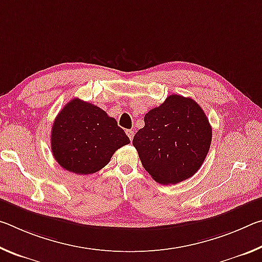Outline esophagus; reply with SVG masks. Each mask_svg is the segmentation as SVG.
Returning <instances> with one entry per match:
<instances>
[{"label":"esophagus","instance_id":"1","mask_svg":"<svg viewBox=\"0 0 262 262\" xmlns=\"http://www.w3.org/2000/svg\"><path fill=\"white\" fill-rule=\"evenodd\" d=\"M126 134L128 135V137H129V140H130V141H133V137H134V134H135L134 130H132V129H127V130H126Z\"/></svg>","mask_w":262,"mask_h":262}]
</instances>
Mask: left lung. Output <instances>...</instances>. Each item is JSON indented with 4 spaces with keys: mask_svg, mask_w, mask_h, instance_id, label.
Here are the masks:
<instances>
[{
    "mask_svg": "<svg viewBox=\"0 0 262 262\" xmlns=\"http://www.w3.org/2000/svg\"><path fill=\"white\" fill-rule=\"evenodd\" d=\"M211 126L196 101L171 95L144 115L133 145L154 180L174 185L198 172L209 151Z\"/></svg>",
    "mask_w": 262,
    "mask_h": 262,
    "instance_id": "obj_1",
    "label": "left lung"
}]
</instances>
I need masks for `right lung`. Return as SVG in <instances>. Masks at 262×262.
<instances>
[{"label":"right lung","mask_w":262,"mask_h":262,"mask_svg":"<svg viewBox=\"0 0 262 262\" xmlns=\"http://www.w3.org/2000/svg\"><path fill=\"white\" fill-rule=\"evenodd\" d=\"M130 143L114 118L98 106L74 98L57 114L51 147L55 161L76 174H91L106 166L119 148Z\"/></svg>","instance_id":"add662e5"}]
</instances>
